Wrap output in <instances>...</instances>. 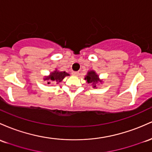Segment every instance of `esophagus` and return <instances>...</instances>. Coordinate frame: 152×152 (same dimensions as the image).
Wrapping results in <instances>:
<instances>
[{
  "mask_svg": "<svg viewBox=\"0 0 152 152\" xmlns=\"http://www.w3.org/2000/svg\"><path fill=\"white\" fill-rule=\"evenodd\" d=\"M72 74L73 75V76H77L79 74V72H78V71H73V72L72 73Z\"/></svg>",
  "mask_w": 152,
  "mask_h": 152,
  "instance_id": "1",
  "label": "esophagus"
}]
</instances>
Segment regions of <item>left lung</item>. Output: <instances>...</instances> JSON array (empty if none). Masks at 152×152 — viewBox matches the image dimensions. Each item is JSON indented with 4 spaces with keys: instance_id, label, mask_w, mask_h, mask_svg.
Returning <instances> with one entry per match:
<instances>
[{
    "instance_id": "obj_1",
    "label": "left lung",
    "mask_w": 152,
    "mask_h": 152,
    "mask_svg": "<svg viewBox=\"0 0 152 152\" xmlns=\"http://www.w3.org/2000/svg\"><path fill=\"white\" fill-rule=\"evenodd\" d=\"M84 79L86 80L88 84H91L93 87L96 88V84L99 82H102V80L99 79V76L96 74L94 71H88L87 74L85 76Z\"/></svg>"
}]
</instances>
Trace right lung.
<instances>
[{
  "instance_id": "right-lung-1",
  "label": "right lung",
  "mask_w": 152,
  "mask_h": 152,
  "mask_svg": "<svg viewBox=\"0 0 152 152\" xmlns=\"http://www.w3.org/2000/svg\"><path fill=\"white\" fill-rule=\"evenodd\" d=\"M69 76V74L66 72V71H58V70H56L53 72L50 73L49 76H45V81H48V84H50V82H56L57 84L63 81L66 76Z\"/></svg>"
}]
</instances>
